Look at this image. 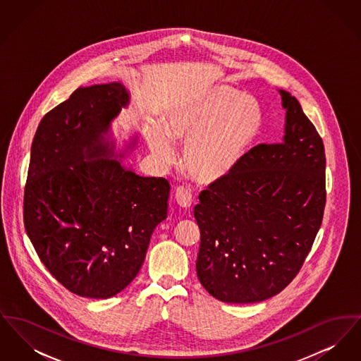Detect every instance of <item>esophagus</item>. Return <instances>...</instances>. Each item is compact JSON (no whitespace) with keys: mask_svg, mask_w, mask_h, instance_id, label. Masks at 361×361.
Wrapping results in <instances>:
<instances>
[{"mask_svg":"<svg viewBox=\"0 0 361 361\" xmlns=\"http://www.w3.org/2000/svg\"><path fill=\"white\" fill-rule=\"evenodd\" d=\"M174 197H176V202L177 204L183 208H189L193 203V197H192V193L189 192L188 189L184 188V187H178L174 192Z\"/></svg>","mask_w":361,"mask_h":361,"instance_id":"1","label":"esophagus"}]
</instances>
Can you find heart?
Masks as SVG:
<instances>
[{
    "label": "heart",
    "mask_w": 361,
    "mask_h": 361,
    "mask_svg": "<svg viewBox=\"0 0 361 361\" xmlns=\"http://www.w3.org/2000/svg\"><path fill=\"white\" fill-rule=\"evenodd\" d=\"M264 114L259 104L227 85L177 99L150 135V147L164 164L174 150L167 138L185 145L183 166L200 183H215L233 172L259 135ZM168 136L166 138V137Z\"/></svg>",
    "instance_id": "obj_1"
}]
</instances>
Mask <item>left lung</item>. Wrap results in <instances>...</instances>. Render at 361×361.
Returning <instances> with one entry per match:
<instances>
[{
	"instance_id": "left-lung-1",
	"label": "left lung",
	"mask_w": 361,
	"mask_h": 361,
	"mask_svg": "<svg viewBox=\"0 0 361 361\" xmlns=\"http://www.w3.org/2000/svg\"><path fill=\"white\" fill-rule=\"evenodd\" d=\"M281 143H261L240 165L202 190L196 272L224 303H256L283 291L299 274L322 224L326 157L322 137L299 102L280 90Z\"/></svg>"
}]
</instances>
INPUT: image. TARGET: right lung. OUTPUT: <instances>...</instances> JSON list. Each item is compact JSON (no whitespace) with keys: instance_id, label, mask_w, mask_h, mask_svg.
I'll return each instance as SVG.
<instances>
[{"instance_id":"obj_1","label":"right lung","mask_w":361,"mask_h":361,"mask_svg":"<svg viewBox=\"0 0 361 361\" xmlns=\"http://www.w3.org/2000/svg\"><path fill=\"white\" fill-rule=\"evenodd\" d=\"M128 103L118 84L78 87L39 123L24 188V224L44 267L66 290L106 299L137 275L171 185L124 169L104 143ZM89 159V161H85Z\"/></svg>"}]
</instances>
